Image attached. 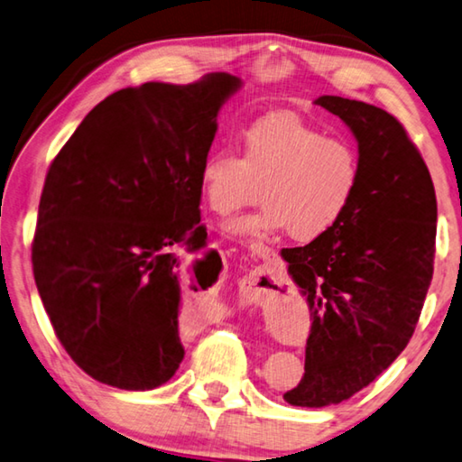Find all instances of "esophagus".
<instances>
[{
  "label": "esophagus",
  "mask_w": 462,
  "mask_h": 462,
  "mask_svg": "<svg viewBox=\"0 0 462 462\" xmlns=\"http://www.w3.org/2000/svg\"><path fill=\"white\" fill-rule=\"evenodd\" d=\"M252 254L255 257H260V260H268V257L273 255V249L263 244H252Z\"/></svg>",
  "instance_id": "34e87169"
}]
</instances>
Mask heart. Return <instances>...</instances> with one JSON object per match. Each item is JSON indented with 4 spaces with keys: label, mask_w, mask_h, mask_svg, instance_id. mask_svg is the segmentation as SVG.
<instances>
[{
    "label": "heart",
    "mask_w": 462,
    "mask_h": 462,
    "mask_svg": "<svg viewBox=\"0 0 462 462\" xmlns=\"http://www.w3.org/2000/svg\"><path fill=\"white\" fill-rule=\"evenodd\" d=\"M199 182L207 205L218 215L252 200L260 184L262 205L239 215L226 229L244 237L288 229L296 241L328 233L353 205L361 160L345 137L294 116H270L244 132V156L223 143L200 162Z\"/></svg>",
    "instance_id": "b5f03b06"
}]
</instances>
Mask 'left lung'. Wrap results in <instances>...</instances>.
<instances>
[{
    "instance_id": "left-lung-1",
    "label": "left lung",
    "mask_w": 462,
    "mask_h": 462,
    "mask_svg": "<svg viewBox=\"0 0 462 462\" xmlns=\"http://www.w3.org/2000/svg\"><path fill=\"white\" fill-rule=\"evenodd\" d=\"M314 103L357 137L361 182L333 229L282 252L312 314L304 377L284 393L302 408L349 400L398 359L422 312L436 252L434 184L400 121L335 95Z\"/></svg>"
}]
</instances>
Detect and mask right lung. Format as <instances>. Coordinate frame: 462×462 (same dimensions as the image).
<instances>
[{
    "instance_id": "add662e5",
    "label": "right lung",
    "mask_w": 462,
    "mask_h": 462,
    "mask_svg": "<svg viewBox=\"0 0 462 462\" xmlns=\"http://www.w3.org/2000/svg\"><path fill=\"white\" fill-rule=\"evenodd\" d=\"M239 87L210 72L190 85L121 88L48 168L32 268L60 345L97 382L153 390L184 359L178 252L205 245L199 168Z\"/></svg>"
}]
</instances>
